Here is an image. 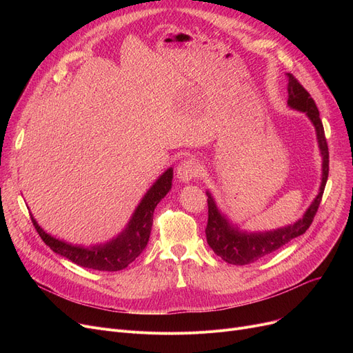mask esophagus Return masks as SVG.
Returning a JSON list of instances; mask_svg holds the SVG:
<instances>
[{"instance_id":"esophagus-1","label":"esophagus","mask_w":353,"mask_h":353,"mask_svg":"<svg viewBox=\"0 0 353 353\" xmlns=\"http://www.w3.org/2000/svg\"><path fill=\"white\" fill-rule=\"evenodd\" d=\"M200 174V164L190 159L179 164L177 167V179L183 183H189L190 180L196 179Z\"/></svg>"}]
</instances>
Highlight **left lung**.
<instances>
[{"label": "left lung", "instance_id": "1", "mask_svg": "<svg viewBox=\"0 0 353 353\" xmlns=\"http://www.w3.org/2000/svg\"><path fill=\"white\" fill-rule=\"evenodd\" d=\"M288 76V105L293 110L305 113L312 121L316 139L319 144V150L322 156V179L319 193L313 199L310 206L306 209L303 216L296 220L293 225L279 228L268 232H245L240 230L236 225L220 212L212 193L208 190V206H209V219L206 228V239L213 252L230 265H249L253 263L263 256L277 250L290 242L292 239L303 234L312 225L313 217L318 212L323 190L326 186V180L329 174V150L325 137V130L322 120L319 117V110L314 104V100L303 85L296 80L290 72Z\"/></svg>", "mask_w": 353, "mask_h": 353}]
</instances>
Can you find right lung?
Here are the masks:
<instances>
[{
	"instance_id": "add662e5",
	"label": "right lung",
	"mask_w": 353,
	"mask_h": 353,
	"mask_svg": "<svg viewBox=\"0 0 353 353\" xmlns=\"http://www.w3.org/2000/svg\"><path fill=\"white\" fill-rule=\"evenodd\" d=\"M172 180L173 169L170 167L147 190L134 213L130 217L124 230L105 243L92 246L67 243L64 240L44 232L31 214L32 225L39 232L43 242L54 253L68 259L70 262L87 269L117 272L134 262L136 257H139L145 249L148 239H150L154 209L159 205V201L170 192Z\"/></svg>"
}]
</instances>
